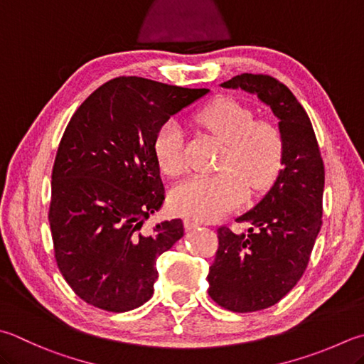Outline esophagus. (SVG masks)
<instances>
[{
  "instance_id": "esophagus-1",
  "label": "esophagus",
  "mask_w": 364,
  "mask_h": 364,
  "mask_svg": "<svg viewBox=\"0 0 364 364\" xmlns=\"http://www.w3.org/2000/svg\"><path fill=\"white\" fill-rule=\"evenodd\" d=\"M203 223L195 220V218H185V226H187V230H193L198 228V226H201Z\"/></svg>"
}]
</instances>
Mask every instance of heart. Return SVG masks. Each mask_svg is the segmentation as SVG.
<instances>
[{
  "label": "heart",
  "mask_w": 364,
  "mask_h": 364,
  "mask_svg": "<svg viewBox=\"0 0 364 364\" xmlns=\"http://www.w3.org/2000/svg\"><path fill=\"white\" fill-rule=\"evenodd\" d=\"M195 122L225 144L218 173L198 174L173 188L171 208L196 220H214L241 205L249 187L263 191L276 182L285 163V139L271 120L258 119L237 101L220 98L195 114ZM154 154L163 173L179 176L185 169L183 133L169 119L156 128Z\"/></svg>",
  "instance_id": "heart-1"
}]
</instances>
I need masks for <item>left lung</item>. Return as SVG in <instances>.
Masks as SVG:
<instances>
[{
	"mask_svg": "<svg viewBox=\"0 0 364 364\" xmlns=\"http://www.w3.org/2000/svg\"><path fill=\"white\" fill-rule=\"evenodd\" d=\"M222 87L255 93L279 119L285 139L282 173L263 200L237 218L250 228L237 235L226 225L217 230L209 296L244 314L279 303L303 277L321 228L325 166L309 115L282 82L244 73Z\"/></svg>",
	"mask_w": 364,
	"mask_h": 364,
	"instance_id": "obj_1",
	"label": "left lung"
}]
</instances>
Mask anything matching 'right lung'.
I'll list each match as a JSON object with an SVG mask.
<instances>
[{
  "label": "right lung",
  "mask_w": 364,
  "mask_h": 364,
  "mask_svg": "<svg viewBox=\"0 0 364 364\" xmlns=\"http://www.w3.org/2000/svg\"><path fill=\"white\" fill-rule=\"evenodd\" d=\"M208 92L122 75L68 123L52 169L49 223L61 276L87 304L127 312L152 298L156 258L183 236L181 218L142 230L164 201L154 136Z\"/></svg>",
  "instance_id": "add662e5"
}]
</instances>
